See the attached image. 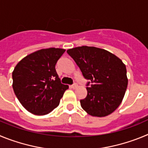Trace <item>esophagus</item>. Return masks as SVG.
Segmentation results:
<instances>
[{
    "label": "esophagus",
    "mask_w": 148,
    "mask_h": 148,
    "mask_svg": "<svg viewBox=\"0 0 148 148\" xmlns=\"http://www.w3.org/2000/svg\"><path fill=\"white\" fill-rule=\"evenodd\" d=\"M77 87H78V84H73V85L71 86L72 88H73V89L77 88Z\"/></svg>",
    "instance_id": "obj_1"
}]
</instances>
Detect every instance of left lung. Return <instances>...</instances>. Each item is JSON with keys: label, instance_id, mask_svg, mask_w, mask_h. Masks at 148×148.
<instances>
[{"label": "left lung", "instance_id": "1", "mask_svg": "<svg viewBox=\"0 0 148 148\" xmlns=\"http://www.w3.org/2000/svg\"><path fill=\"white\" fill-rule=\"evenodd\" d=\"M66 53L80 68L83 76L92 84L87 87V97L80 100L84 110L95 117L114 112L127 87L126 66L122 61L113 53L95 47H78Z\"/></svg>", "mask_w": 148, "mask_h": 148}]
</instances>
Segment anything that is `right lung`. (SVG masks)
Here are the masks:
<instances>
[{
    "label": "right lung",
    "mask_w": 148,
    "mask_h": 148,
    "mask_svg": "<svg viewBox=\"0 0 148 148\" xmlns=\"http://www.w3.org/2000/svg\"><path fill=\"white\" fill-rule=\"evenodd\" d=\"M65 49L48 48L35 51L17 64L12 72V87L18 101L32 114L47 115L59 105L68 85L61 83L56 64Z\"/></svg>",
    "instance_id": "right-lung-1"
}]
</instances>
